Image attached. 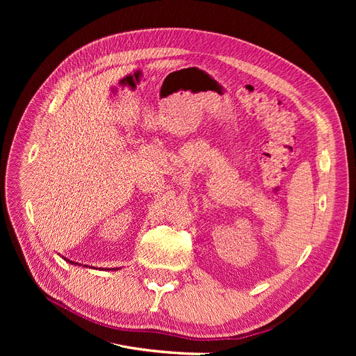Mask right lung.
Segmentation results:
<instances>
[{
	"label": "right lung",
	"instance_id": "obj_1",
	"mask_svg": "<svg viewBox=\"0 0 356 356\" xmlns=\"http://www.w3.org/2000/svg\"><path fill=\"white\" fill-rule=\"evenodd\" d=\"M67 261H70V260H67ZM70 263H72V261H70Z\"/></svg>",
	"mask_w": 356,
	"mask_h": 356
}]
</instances>
